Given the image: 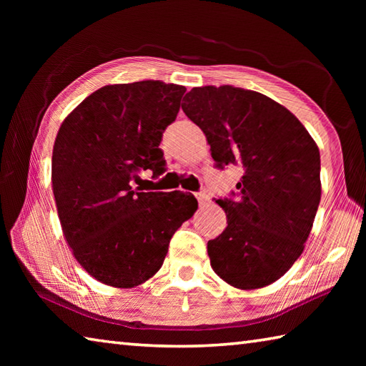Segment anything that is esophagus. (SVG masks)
<instances>
[{
	"label": "esophagus",
	"mask_w": 366,
	"mask_h": 366,
	"mask_svg": "<svg viewBox=\"0 0 366 366\" xmlns=\"http://www.w3.org/2000/svg\"><path fill=\"white\" fill-rule=\"evenodd\" d=\"M195 197H197V200H198V203H200V205H207V203L209 202V195L207 194L205 190L198 192V194H195Z\"/></svg>",
	"instance_id": "34e87169"
}]
</instances>
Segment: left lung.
Masks as SVG:
<instances>
[{
  "instance_id": "left-lung-1",
  "label": "left lung",
  "mask_w": 366,
  "mask_h": 366,
  "mask_svg": "<svg viewBox=\"0 0 366 366\" xmlns=\"http://www.w3.org/2000/svg\"><path fill=\"white\" fill-rule=\"evenodd\" d=\"M184 100L216 168L242 169L237 194L216 200L227 227L208 240L212 268L237 289L268 286L302 255L312 231L321 198L318 147L289 109L258 92L207 85Z\"/></svg>"
}]
</instances>
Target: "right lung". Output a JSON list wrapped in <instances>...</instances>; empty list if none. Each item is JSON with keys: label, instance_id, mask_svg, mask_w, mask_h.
I'll list each match as a JSON object with an SVG mask.
<instances>
[{"label": "right lung", "instance_id": "add662e5", "mask_svg": "<svg viewBox=\"0 0 366 366\" xmlns=\"http://www.w3.org/2000/svg\"><path fill=\"white\" fill-rule=\"evenodd\" d=\"M185 86L161 80L102 86L61 124L51 182L64 237L80 266L113 287H135L164 262L171 237L197 212L189 192H137L166 171L163 132Z\"/></svg>", "mask_w": 366, "mask_h": 366}]
</instances>
